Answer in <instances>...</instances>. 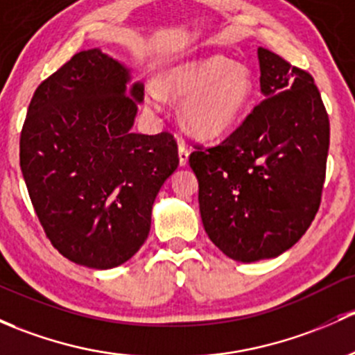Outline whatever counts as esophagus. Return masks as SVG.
<instances>
[{
	"mask_svg": "<svg viewBox=\"0 0 355 355\" xmlns=\"http://www.w3.org/2000/svg\"><path fill=\"white\" fill-rule=\"evenodd\" d=\"M178 162H180V166H185L189 162V148L184 143L178 144Z\"/></svg>",
	"mask_w": 355,
	"mask_h": 355,
	"instance_id": "1",
	"label": "esophagus"
}]
</instances>
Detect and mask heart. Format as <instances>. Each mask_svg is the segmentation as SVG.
Returning <instances> with one entry per match:
<instances>
[{
  "mask_svg": "<svg viewBox=\"0 0 355 355\" xmlns=\"http://www.w3.org/2000/svg\"><path fill=\"white\" fill-rule=\"evenodd\" d=\"M162 92L170 98H185L182 121L190 134L199 139H214L230 132L243 117L253 95V80L245 66L216 54L168 69ZM162 92L156 87L146 89L149 107L158 109Z\"/></svg>",
  "mask_w": 355,
  "mask_h": 355,
  "instance_id": "1",
  "label": "heart"
}]
</instances>
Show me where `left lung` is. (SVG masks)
Masks as SVG:
<instances>
[{
  "instance_id": "left-lung-1",
  "label": "left lung",
  "mask_w": 355,
  "mask_h": 355,
  "mask_svg": "<svg viewBox=\"0 0 355 355\" xmlns=\"http://www.w3.org/2000/svg\"><path fill=\"white\" fill-rule=\"evenodd\" d=\"M260 92L233 134L190 168L211 241L230 259H274L303 236L322 200L330 122L311 74L259 47Z\"/></svg>"
}]
</instances>
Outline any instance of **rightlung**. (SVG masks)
<instances>
[{
  "mask_svg": "<svg viewBox=\"0 0 355 355\" xmlns=\"http://www.w3.org/2000/svg\"><path fill=\"white\" fill-rule=\"evenodd\" d=\"M100 49L81 51L39 85L20 136L30 200L54 248L107 270L143 246L159 189L177 170L170 132H132L144 85Z\"/></svg>",
  "mask_w": 355,
  "mask_h": 355,
  "instance_id": "right-lung-1",
  "label": "right lung"
}]
</instances>
